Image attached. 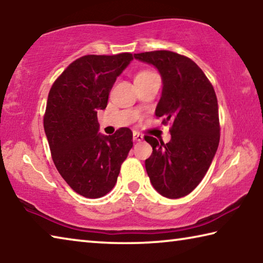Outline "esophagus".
Segmentation results:
<instances>
[{"label": "esophagus", "instance_id": "34e87169", "mask_svg": "<svg viewBox=\"0 0 263 263\" xmlns=\"http://www.w3.org/2000/svg\"><path fill=\"white\" fill-rule=\"evenodd\" d=\"M142 139H144V137H142L140 133L133 132V140H135V141H141Z\"/></svg>", "mask_w": 263, "mask_h": 263}]
</instances>
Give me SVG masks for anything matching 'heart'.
Masks as SVG:
<instances>
[{
  "instance_id": "1",
  "label": "heart",
  "mask_w": 263,
  "mask_h": 263,
  "mask_svg": "<svg viewBox=\"0 0 263 263\" xmlns=\"http://www.w3.org/2000/svg\"><path fill=\"white\" fill-rule=\"evenodd\" d=\"M148 74H152V72H149V70H141V72H139L136 75V78L145 77V75H148Z\"/></svg>"
}]
</instances>
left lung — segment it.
<instances>
[{
  "mask_svg": "<svg viewBox=\"0 0 263 263\" xmlns=\"http://www.w3.org/2000/svg\"><path fill=\"white\" fill-rule=\"evenodd\" d=\"M153 65L162 79L161 99L155 109L162 124L172 123L167 144L146 136L153 148L145 161L151 183L160 195L180 198L190 194L205 176L219 145L218 102L203 70L184 55L171 51L135 54Z\"/></svg>",
  "mask_w": 263,
  "mask_h": 263,
  "instance_id": "left-lung-1",
  "label": "left lung"
}]
</instances>
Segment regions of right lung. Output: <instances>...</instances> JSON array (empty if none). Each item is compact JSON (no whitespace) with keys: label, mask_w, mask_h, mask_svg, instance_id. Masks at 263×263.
<instances>
[{"label":"right lung","mask_w":263,"mask_h":263,"mask_svg":"<svg viewBox=\"0 0 263 263\" xmlns=\"http://www.w3.org/2000/svg\"><path fill=\"white\" fill-rule=\"evenodd\" d=\"M133 60L131 53L84 55L73 61L48 92L44 130L53 162L75 193L100 198L114 188L132 148V131L99 133L97 110H104L116 79Z\"/></svg>","instance_id":"obj_1"}]
</instances>
